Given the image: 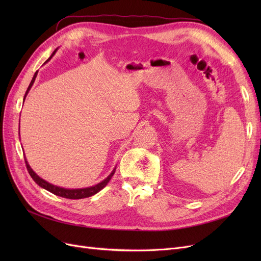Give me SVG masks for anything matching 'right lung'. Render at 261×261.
Segmentation results:
<instances>
[{
	"label": "right lung",
	"mask_w": 261,
	"mask_h": 261,
	"mask_svg": "<svg viewBox=\"0 0 261 261\" xmlns=\"http://www.w3.org/2000/svg\"><path fill=\"white\" fill-rule=\"evenodd\" d=\"M55 52H57V50H55V51L53 52V54L49 58L48 61H50V59L53 57ZM48 61H46V62H48ZM37 74H38V72L35 73V75H34V77H33V80H31V83L29 84L28 89H27V91H26V93H25V97H23V101H25V98H26V96H27L28 91L30 90V88H31V87H33V85H34V83H35ZM25 162H26V167H27V170H28V172H29V174H30L31 178H33L39 186L44 188V189H46V191L52 193V194H54V195L63 197V198H68V199H82V198H87V197H90V196H92V195H94V194L99 193L102 188H105V187L107 186V184L109 183L110 179L112 178L113 174L115 173V169H116V168H115V169L111 172V174H110L106 179L100 181V183L97 184V185L91 186V187H87V188H80V189H66V188H62V187H59V186L52 185V184L48 183V181H46V180L42 179L40 176H38V175L36 174V173L33 171V169L30 168V165L28 164V162H27L26 159H25Z\"/></svg>",
	"instance_id": "add662e5"
}]
</instances>
